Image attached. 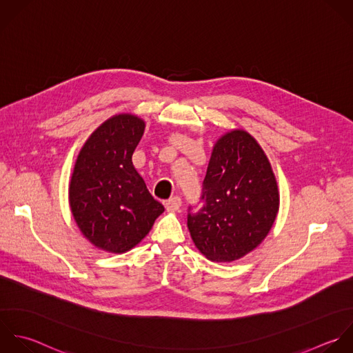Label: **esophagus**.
<instances>
[{
	"mask_svg": "<svg viewBox=\"0 0 353 353\" xmlns=\"http://www.w3.org/2000/svg\"><path fill=\"white\" fill-rule=\"evenodd\" d=\"M181 206V198L180 196H172L168 201H165V208L168 212H176Z\"/></svg>",
	"mask_w": 353,
	"mask_h": 353,
	"instance_id": "1",
	"label": "esophagus"
}]
</instances>
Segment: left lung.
<instances>
[{"label": "left lung", "mask_w": 353, "mask_h": 353, "mask_svg": "<svg viewBox=\"0 0 353 353\" xmlns=\"http://www.w3.org/2000/svg\"><path fill=\"white\" fill-rule=\"evenodd\" d=\"M201 201L198 212L188 208L187 225L209 260H239L265 239L279 210V192L271 163L250 133L235 129L217 140Z\"/></svg>", "instance_id": "1"}]
</instances>
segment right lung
Masks as SVG:
<instances>
[{
  "instance_id": "right-lung-1",
  "label": "right lung",
  "mask_w": 353,
  "mask_h": 353,
  "mask_svg": "<svg viewBox=\"0 0 353 353\" xmlns=\"http://www.w3.org/2000/svg\"><path fill=\"white\" fill-rule=\"evenodd\" d=\"M144 128L136 115L111 117L86 140L72 170V217L92 245L110 253L134 248L165 210L132 162Z\"/></svg>"
}]
</instances>
